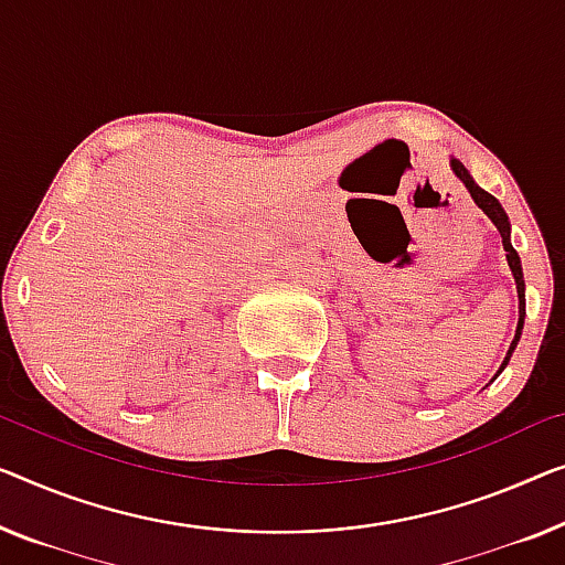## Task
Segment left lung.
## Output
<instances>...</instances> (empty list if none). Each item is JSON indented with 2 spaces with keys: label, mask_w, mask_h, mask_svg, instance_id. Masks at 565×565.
<instances>
[{
  "label": "left lung",
  "mask_w": 565,
  "mask_h": 565,
  "mask_svg": "<svg viewBox=\"0 0 565 565\" xmlns=\"http://www.w3.org/2000/svg\"><path fill=\"white\" fill-rule=\"evenodd\" d=\"M451 170H454V174L459 177L461 182H465V188L469 190V195H471V200L477 202V207L482 210V213L490 217V221L494 223V228L500 231V235H502V246H504V250H508V264H510V271H512V276H515V286H518V301H520V319H518V330H515V340L510 342V350H508V355H504V360H502V365H500V370H498V375L502 373L504 370V365L510 363V358H512V352H515V348H518V342H520V334H523V324H525V279H523V266H520V256H518V250L512 248V243H510V217H508V213H504L502 210V205H500V200L494 198V195H490V192L487 190H482L479 188V184L471 180V174H469V170L465 164L459 162V159H451ZM494 375V377H498Z\"/></svg>",
  "instance_id": "obj_1"
}]
</instances>
